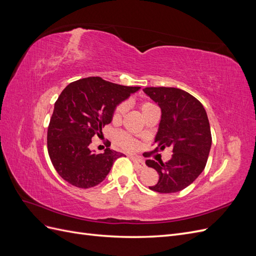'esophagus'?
<instances>
[{"mask_svg":"<svg viewBox=\"0 0 256 256\" xmlns=\"http://www.w3.org/2000/svg\"><path fill=\"white\" fill-rule=\"evenodd\" d=\"M131 159H132L134 164L138 170H144L145 168V164H144L143 160L136 158V157H131Z\"/></svg>","mask_w":256,"mask_h":256,"instance_id":"1","label":"esophagus"}]
</instances>
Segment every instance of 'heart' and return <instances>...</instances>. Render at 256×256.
Listing matches in <instances>:
<instances>
[{
  "mask_svg": "<svg viewBox=\"0 0 256 256\" xmlns=\"http://www.w3.org/2000/svg\"><path fill=\"white\" fill-rule=\"evenodd\" d=\"M152 106H154L152 102H147V100H143V102H140V109L143 113L144 111H146L148 108H150ZM126 110H127L126 104H120L118 106H116L114 112H113V116H112L113 122H118L122 120L124 114L126 113ZM116 142H118V144L120 146H122V148H125L127 150H136L138 147V143L134 140V138H132L127 134H122V132L118 134V138H116Z\"/></svg>",
  "mask_w": 256,
  "mask_h": 256,
  "instance_id": "obj_1",
  "label": "heart"
}]
</instances>
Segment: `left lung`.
<instances>
[{"instance_id":"8db88e82","label":"left lung","mask_w":256,"mask_h":256,"mask_svg":"<svg viewBox=\"0 0 256 256\" xmlns=\"http://www.w3.org/2000/svg\"><path fill=\"white\" fill-rule=\"evenodd\" d=\"M144 92L161 109V120L154 143L157 147L145 157L172 147L168 162L146 160L156 170L158 182L150 187L159 193H173L187 188L204 171L212 147V132L203 104L189 92L176 88H145Z\"/></svg>"}]
</instances>
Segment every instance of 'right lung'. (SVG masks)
I'll return each mask as SVG.
<instances>
[{
    "label": "right lung",
    "instance_id": "1",
    "mask_svg": "<svg viewBox=\"0 0 256 256\" xmlns=\"http://www.w3.org/2000/svg\"><path fill=\"white\" fill-rule=\"evenodd\" d=\"M138 86H125L88 76L68 84L54 104L47 145L52 164L64 180L88 189L102 182L122 154L110 150L95 154L92 138L99 136L112 120L116 106Z\"/></svg>",
    "mask_w": 256,
    "mask_h": 256
}]
</instances>
